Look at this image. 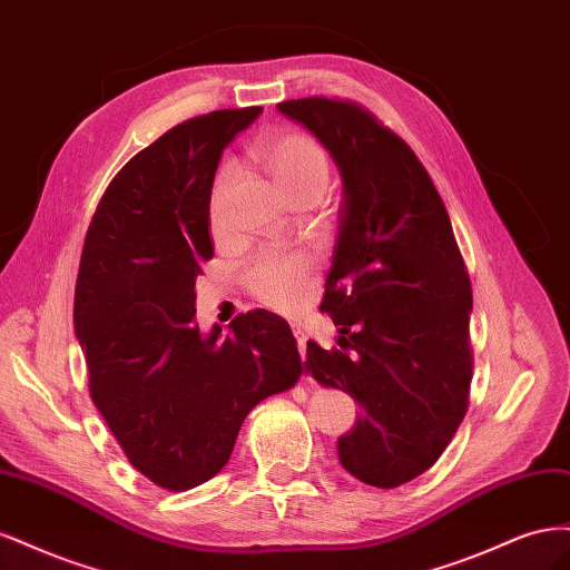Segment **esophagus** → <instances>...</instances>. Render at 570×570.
<instances>
[{"label":"esophagus","instance_id":"esophagus-1","mask_svg":"<svg viewBox=\"0 0 570 570\" xmlns=\"http://www.w3.org/2000/svg\"><path fill=\"white\" fill-rule=\"evenodd\" d=\"M292 333H295V340H297V350H299V354H302V358H304V356H306V342H308V337H306V333L302 331L299 325L292 327Z\"/></svg>","mask_w":570,"mask_h":570}]
</instances>
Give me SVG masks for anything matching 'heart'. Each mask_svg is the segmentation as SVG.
Wrapping results in <instances>:
<instances>
[{
    "label": "heart",
    "instance_id": "b5f03b06",
    "mask_svg": "<svg viewBox=\"0 0 570 570\" xmlns=\"http://www.w3.org/2000/svg\"><path fill=\"white\" fill-rule=\"evenodd\" d=\"M256 157L278 183L292 204L318 202L331 185V161L312 135L285 130L264 137L256 145ZM235 178V166H220L212 189V220H218L220 199ZM312 262L302 252L266 249L245 273L252 297L283 314H295L304 304Z\"/></svg>",
    "mask_w": 570,
    "mask_h": 570
}]
</instances>
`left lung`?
I'll use <instances>...</instances> for the list:
<instances>
[{
  "mask_svg": "<svg viewBox=\"0 0 570 570\" xmlns=\"http://www.w3.org/2000/svg\"><path fill=\"white\" fill-rule=\"evenodd\" d=\"M278 109L331 151L344 189L321 302L340 350L308 340L306 371L361 409L337 440L344 471L373 488H400L442 456L469 411V271L425 166L373 111L340 97Z\"/></svg>",
  "mask_w": 570,
  "mask_h": 570,
  "instance_id": "8db88e82",
  "label": "left lung"
}]
</instances>
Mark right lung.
Wrapping results in <instances>:
<instances>
[{"mask_svg": "<svg viewBox=\"0 0 570 570\" xmlns=\"http://www.w3.org/2000/svg\"><path fill=\"white\" fill-rule=\"evenodd\" d=\"M258 114L166 130L114 176L85 235L73 321L90 396L128 461L170 492L212 480L247 413L302 375L295 335L266 308L235 316L226 337L195 323L218 159Z\"/></svg>", "mask_w": 570, "mask_h": 570, "instance_id": "obj_1", "label": "right lung"}]
</instances>
